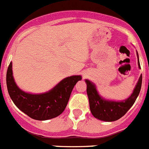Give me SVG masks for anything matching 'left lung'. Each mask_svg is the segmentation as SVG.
<instances>
[{
  "mask_svg": "<svg viewBox=\"0 0 149 149\" xmlns=\"http://www.w3.org/2000/svg\"><path fill=\"white\" fill-rule=\"evenodd\" d=\"M138 66L140 68L139 55L136 51ZM86 93L89 102V108L93 116L104 122H114L122 118L128 111L136 101L141 89L142 74L139 77L133 93L128 98L122 101L106 99L99 94L95 84L86 79Z\"/></svg>",
  "mask_w": 149,
  "mask_h": 149,
  "instance_id": "8db88e82",
  "label": "left lung"
}]
</instances>
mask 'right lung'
<instances>
[{"label": "right lung", "mask_w": 149, "mask_h": 149, "mask_svg": "<svg viewBox=\"0 0 149 149\" xmlns=\"http://www.w3.org/2000/svg\"><path fill=\"white\" fill-rule=\"evenodd\" d=\"M13 74V63L10 62L6 72V86L12 101L21 111L39 121L60 116L65 109L74 86L82 79L81 75L65 77L48 92L34 94L18 87Z\"/></svg>", "instance_id": "right-lung-1"}]
</instances>
